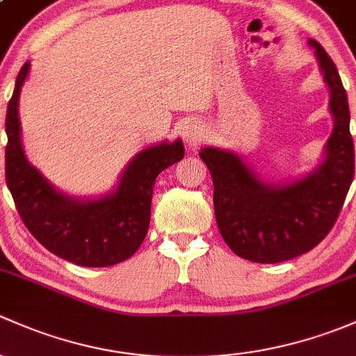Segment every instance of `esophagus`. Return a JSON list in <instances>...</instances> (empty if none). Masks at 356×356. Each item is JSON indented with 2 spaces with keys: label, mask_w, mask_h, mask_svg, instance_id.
I'll return each mask as SVG.
<instances>
[{
  "label": "esophagus",
  "mask_w": 356,
  "mask_h": 356,
  "mask_svg": "<svg viewBox=\"0 0 356 356\" xmlns=\"http://www.w3.org/2000/svg\"><path fill=\"white\" fill-rule=\"evenodd\" d=\"M181 137L188 147H195V145H199L200 140L204 138V128L197 122L185 123L181 128Z\"/></svg>",
  "instance_id": "1"
}]
</instances>
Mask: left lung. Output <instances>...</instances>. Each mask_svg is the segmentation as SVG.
Instances as JSON below:
<instances>
[{
    "instance_id": "left-lung-1",
    "label": "left lung",
    "mask_w": 356,
    "mask_h": 356,
    "mask_svg": "<svg viewBox=\"0 0 356 356\" xmlns=\"http://www.w3.org/2000/svg\"><path fill=\"white\" fill-rule=\"evenodd\" d=\"M322 79L329 89L332 134L322 161L303 177L274 183L264 179L240 154L202 147L214 183V211L226 245L241 259L276 264L321 243L334 226L355 175L350 108L336 65L314 39Z\"/></svg>"
}]
</instances>
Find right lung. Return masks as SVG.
Listing matches in <instances>:
<instances>
[{"mask_svg":"<svg viewBox=\"0 0 356 356\" xmlns=\"http://www.w3.org/2000/svg\"><path fill=\"white\" fill-rule=\"evenodd\" d=\"M31 72L24 65L6 111V185L22 221L35 240L58 257L83 267L115 266L130 259L144 241L151 222L157 175L185 156L183 142H159L135 154L118 185L99 197L60 192L29 163L22 145L18 99Z\"/></svg>","mask_w":356,"mask_h":356,"instance_id":"1","label":"right lung"}]
</instances>
